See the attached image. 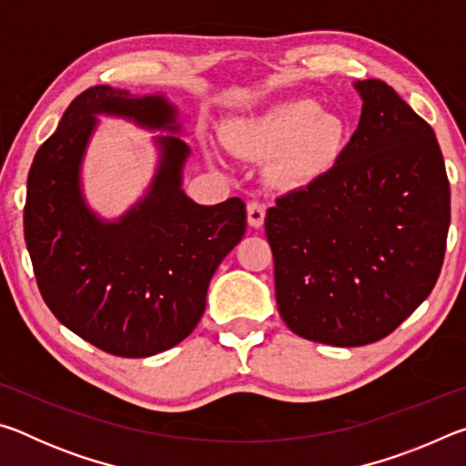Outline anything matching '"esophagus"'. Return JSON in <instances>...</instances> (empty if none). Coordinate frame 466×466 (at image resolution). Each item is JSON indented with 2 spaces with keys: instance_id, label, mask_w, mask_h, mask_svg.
<instances>
[{
  "instance_id": "34e87169",
  "label": "esophagus",
  "mask_w": 466,
  "mask_h": 466,
  "mask_svg": "<svg viewBox=\"0 0 466 466\" xmlns=\"http://www.w3.org/2000/svg\"><path fill=\"white\" fill-rule=\"evenodd\" d=\"M247 216L252 228H261L265 224V205L258 201H250L247 205Z\"/></svg>"
}]
</instances>
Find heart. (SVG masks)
I'll list each match as a JSON object with an SVG mask.
<instances>
[{
    "label": "heart",
    "instance_id": "obj_1",
    "mask_svg": "<svg viewBox=\"0 0 466 466\" xmlns=\"http://www.w3.org/2000/svg\"><path fill=\"white\" fill-rule=\"evenodd\" d=\"M347 141V125L314 100L298 98L275 105L238 129V144L255 156L278 154V172L286 180H309L339 160Z\"/></svg>",
    "mask_w": 466,
    "mask_h": 466
}]
</instances>
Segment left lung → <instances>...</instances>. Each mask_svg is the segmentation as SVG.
Instances as JSON below:
<instances>
[{"label": "left lung", "instance_id": "1", "mask_svg": "<svg viewBox=\"0 0 466 466\" xmlns=\"http://www.w3.org/2000/svg\"><path fill=\"white\" fill-rule=\"evenodd\" d=\"M356 90L360 125L333 168L265 216L283 322L335 347L380 341L413 314L436 286L451 226L436 133L389 84Z\"/></svg>", "mask_w": 466, "mask_h": 466}]
</instances>
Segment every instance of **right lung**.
<instances>
[{"mask_svg":"<svg viewBox=\"0 0 466 466\" xmlns=\"http://www.w3.org/2000/svg\"><path fill=\"white\" fill-rule=\"evenodd\" d=\"M96 115L180 131L177 108L160 94L84 90L30 167L25 240L41 296L61 325L113 356H156L201 320L211 275L247 230V208L238 197L218 205L188 199L180 185L191 149L160 136L147 195L116 222L100 219L80 185Z\"/></svg>","mask_w":466,"mask_h":466,"instance_id":"add662e5","label":"right lung"}]
</instances>
